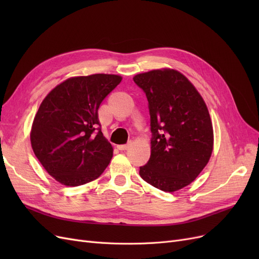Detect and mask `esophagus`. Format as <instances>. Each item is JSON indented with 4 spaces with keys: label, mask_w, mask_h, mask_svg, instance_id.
<instances>
[{
    "label": "esophagus",
    "mask_w": 259,
    "mask_h": 259,
    "mask_svg": "<svg viewBox=\"0 0 259 259\" xmlns=\"http://www.w3.org/2000/svg\"><path fill=\"white\" fill-rule=\"evenodd\" d=\"M130 146H131V144L119 145V146H117V149H119V150H121V151H124V150H127V149L130 148Z\"/></svg>",
    "instance_id": "obj_1"
}]
</instances>
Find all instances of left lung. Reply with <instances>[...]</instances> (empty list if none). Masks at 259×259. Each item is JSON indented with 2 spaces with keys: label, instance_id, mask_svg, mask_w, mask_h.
<instances>
[{
  "label": "left lung",
  "instance_id": "8db88e82",
  "mask_svg": "<svg viewBox=\"0 0 259 259\" xmlns=\"http://www.w3.org/2000/svg\"><path fill=\"white\" fill-rule=\"evenodd\" d=\"M151 121V155L139 169L145 182L165 192L190 185L206 166L214 147L208 109L198 90L175 69L136 74Z\"/></svg>",
  "mask_w": 259,
  "mask_h": 259
}]
</instances>
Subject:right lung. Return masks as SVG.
Masks as SVG:
<instances>
[{
	"label": "right lung",
	"instance_id": "add662e5",
	"mask_svg": "<svg viewBox=\"0 0 259 259\" xmlns=\"http://www.w3.org/2000/svg\"><path fill=\"white\" fill-rule=\"evenodd\" d=\"M121 75L72 76L43 99L31 126L32 150L44 169L61 185L76 187L98 178L110 163L113 148L100 128L94 131L101 101Z\"/></svg>",
	"mask_w": 259,
	"mask_h": 259
}]
</instances>
